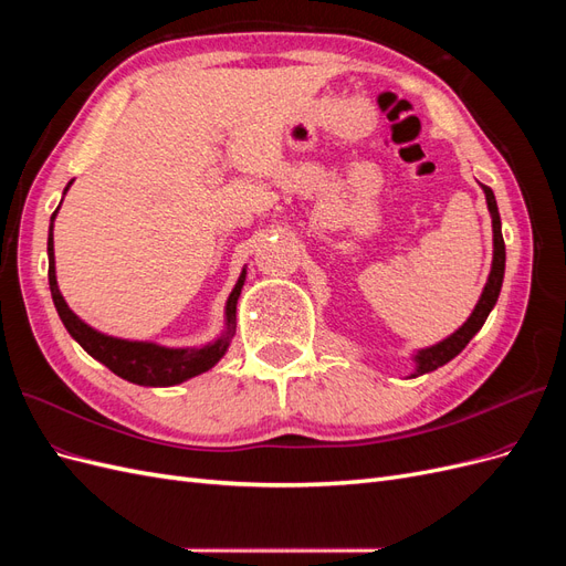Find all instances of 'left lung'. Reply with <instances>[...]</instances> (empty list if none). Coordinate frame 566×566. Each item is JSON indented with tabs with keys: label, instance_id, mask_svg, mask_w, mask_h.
I'll return each mask as SVG.
<instances>
[{
	"label": "left lung",
	"instance_id": "left-lung-1",
	"mask_svg": "<svg viewBox=\"0 0 566 566\" xmlns=\"http://www.w3.org/2000/svg\"><path fill=\"white\" fill-rule=\"evenodd\" d=\"M484 193H486L489 212H491V219H493V266H491L489 283L484 287L482 300L476 302L474 312L465 321V325H462L460 331H455L451 337L439 342V345H434L430 349H422L416 356L418 358V370H416L413 378L430 373V370H437L443 364H449L453 356H458L462 349H465L468 342L479 333V328H482L484 321L489 318L495 302H499L501 285H503V273H505V241H503V233H501V214H499V205H495L493 191L489 186H484Z\"/></svg>",
	"mask_w": 566,
	"mask_h": 566
}]
</instances>
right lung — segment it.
<instances>
[{"instance_id": "obj_1", "label": "right lung", "mask_w": 566, "mask_h": 566, "mask_svg": "<svg viewBox=\"0 0 566 566\" xmlns=\"http://www.w3.org/2000/svg\"><path fill=\"white\" fill-rule=\"evenodd\" d=\"M59 212V208H56ZM56 212L51 214V221H54ZM49 287H51V297H54L56 312L77 342L80 347L92 354L96 361L111 368L119 378H125L134 385H144V387H169V385H179L188 378H196V375L210 370L221 356H224L229 347V337L233 335V323H235V302L241 297V287L245 283V271L238 279L233 293L227 302V321H229V333L217 339L214 345H208L202 349H165L158 345H150V342H127V339H117L101 335L94 328H90L87 323H82L71 310H67L65 300L59 293L56 285V271H54V235L49 233Z\"/></svg>"}]
</instances>
